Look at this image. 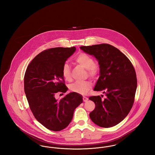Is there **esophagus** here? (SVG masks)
Here are the masks:
<instances>
[{
  "label": "esophagus",
  "mask_w": 155,
  "mask_h": 155,
  "mask_svg": "<svg viewBox=\"0 0 155 155\" xmlns=\"http://www.w3.org/2000/svg\"><path fill=\"white\" fill-rule=\"evenodd\" d=\"M88 100V97H85V96H84V97H83V101H84V102H86Z\"/></svg>",
  "instance_id": "esophagus-1"
}]
</instances>
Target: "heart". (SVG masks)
Listing matches in <instances>:
<instances>
[{
    "instance_id": "1",
    "label": "heart",
    "mask_w": 155,
    "mask_h": 155,
    "mask_svg": "<svg viewBox=\"0 0 155 155\" xmlns=\"http://www.w3.org/2000/svg\"><path fill=\"white\" fill-rule=\"evenodd\" d=\"M75 61L77 63L87 70L89 75L92 77H94L97 73L98 67L95 63L94 59L86 53H81L78 54ZM61 73L63 77L67 81L71 80V68L68 63H64L62 67ZM91 83L89 81H77L70 86V89L72 92L80 94H86L91 88Z\"/></svg>"
}]
</instances>
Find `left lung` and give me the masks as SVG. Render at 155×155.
I'll use <instances>...</instances> for the list:
<instances>
[{"label":"left lung","mask_w":155,"mask_h":155,"mask_svg":"<svg viewBox=\"0 0 155 155\" xmlns=\"http://www.w3.org/2000/svg\"><path fill=\"white\" fill-rule=\"evenodd\" d=\"M80 49L97 60L100 76L94 90L102 91L106 96L104 100L100 96L89 97L95 104L89 117L101 127L116 125L126 117L134 102L137 80L133 64L125 54L110 45L82 46Z\"/></svg>","instance_id":"8db88e82"}]
</instances>
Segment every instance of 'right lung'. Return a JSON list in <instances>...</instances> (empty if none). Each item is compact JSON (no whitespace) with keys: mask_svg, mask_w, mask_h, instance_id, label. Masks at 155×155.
<instances>
[{"mask_svg":"<svg viewBox=\"0 0 155 155\" xmlns=\"http://www.w3.org/2000/svg\"><path fill=\"white\" fill-rule=\"evenodd\" d=\"M76 51L75 47L54 48L36 56L24 75V91L30 109L37 120L46 128L61 131L68 125L82 97L70 92L58 101L55 95L67 91L61 70Z\"/></svg>","mask_w":155,"mask_h":155,"instance_id":"right-lung-1","label":"right lung"}]
</instances>
